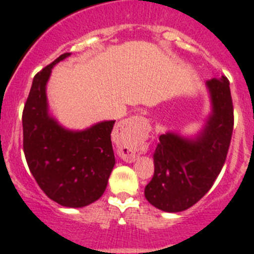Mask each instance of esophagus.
Here are the masks:
<instances>
[{"label": "esophagus", "instance_id": "34e87169", "mask_svg": "<svg viewBox=\"0 0 254 254\" xmlns=\"http://www.w3.org/2000/svg\"><path fill=\"white\" fill-rule=\"evenodd\" d=\"M118 129L125 137L121 158L127 163L136 160V152L146 149V138L149 134V123L143 117H132L129 120L122 121L118 125Z\"/></svg>", "mask_w": 254, "mask_h": 254}]
</instances>
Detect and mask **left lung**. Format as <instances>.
Listing matches in <instances>:
<instances>
[{
  "instance_id": "1",
  "label": "left lung",
  "mask_w": 254,
  "mask_h": 254,
  "mask_svg": "<svg viewBox=\"0 0 254 254\" xmlns=\"http://www.w3.org/2000/svg\"><path fill=\"white\" fill-rule=\"evenodd\" d=\"M212 113L194 138L167 132L159 137L154 152V177L145 187L146 199L159 210L181 212L192 207L207 193L226 160L234 109L229 80L211 78Z\"/></svg>"
}]
</instances>
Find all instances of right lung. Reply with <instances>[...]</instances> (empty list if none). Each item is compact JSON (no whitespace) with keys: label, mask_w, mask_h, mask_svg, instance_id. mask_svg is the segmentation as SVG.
<instances>
[{"label":"right lung","mask_w":254,"mask_h":254,"mask_svg":"<svg viewBox=\"0 0 254 254\" xmlns=\"http://www.w3.org/2000/svg\"><path fill=\"white\" fill-rule=\"evenodd\" d=\"M69 55L34 76L22 112V146L31 174L49 198L64 207H84L102 197L116 164L111 140L116 121L69 131L49 116L47 82L53 66Z\"/></svg>","instance_id":"right-lung-1"}]
</instances>
